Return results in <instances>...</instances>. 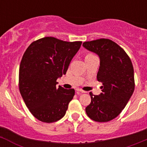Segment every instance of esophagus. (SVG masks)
I'll list each match as a JSON object with an SVG mask.
<instances>
[{
  "label": "esophagus",
  "instance_id": "34e87169",
  "mask_svg": "<svg viewBox=\"0 0 147 147\" xmlns=\"http://www.w3.org/2000/svg\"><path fill=\"white\" fill-rule=\"evenodd\" d=\"M76 91H77L78 94H80L82 93H85V91H84V90H82L81 89H76Z\"/></svg>",
  "mask_w": 147,
  "mask_h": 147
}]
</instances>
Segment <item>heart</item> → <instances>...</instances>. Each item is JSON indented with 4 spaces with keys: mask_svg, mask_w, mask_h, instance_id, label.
Listing matches in <instances>:
<instances>
[{
    "mask_svg": "<svg viewBox=\"0 0 147 147\" xmlns=\"http://www.w3.org/2000/svg\"><path fill=\"white\" fill-rule=\"evenodd\" d=\"M93 55H94V54H93L92 53H88V54H87L86 57H90V56H93Z\"/></svg>",
    "mask_w": 147,
    "mask_h": 147,
    "instance_id": "heart-1",
    "label": "heart"
}]
</instances>
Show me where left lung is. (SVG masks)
I'll return each instance as SVG.
<instances>
[{
    "mask_svg": "<svg viewBox=\"0 0 147 147\" xmlns=\"http://www.w3.org/2000/svg\"><path fill=\"white\" fill-rule=\"evenodd\" d=\"M82 45L98 55L97 80L102 82V93H90L91 102L85 108L90 119L97 122L113 120L124 110L134 92V69L125 51L111 40L87 41Z\"/></svg>",
    "mask_w": 147,
    "mask_h": 147,
    "instance_id": "8db88e82",
    "label": "left lung"
}]
</instances>
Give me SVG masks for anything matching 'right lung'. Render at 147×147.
Instances as JSON below:
<instances>
[{
    "instance_id": "obj_1",
    "label": "right lung",
    "mask_w": 147,
    "mask_h": 147,
    "mask_svg": "<svg viewBox=\"0 0 147 147\" xmlns=\"http://www.w3.org/2000/svg\"><path fill=\"white\" fill-rule=\"evenodd\" d=\"M81 45V41L45 37L32 42L23 54L19 90L31 113L40 121L52 123L65 115L75 90L57 88V80L65 74Z\"/></svg>"
}]
</instances>
